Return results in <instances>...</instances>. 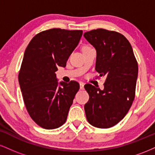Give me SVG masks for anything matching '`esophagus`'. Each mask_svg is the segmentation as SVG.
Masks as SVG:
<instances>
[{"instance_id": "esophagus-1", "label": "esophagus", "mask_w": 155, "mask_h": 155, "mask_svg": "<svg viewBox=\"0 0 155 155\" xmlns=\"http://www.w3.org/2000/svg\"><path fill=\"white\" fill-rule=\"evenodd\" d=\"M79 84H80V89H81V90H83L84 85V83L83 82H80Z\"/></svg>"}]
</instances>
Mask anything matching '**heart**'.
<instances>
[{
    "mask_svg": "<svg viewBox=\"0 0 155 155\" xmlns=\"http://www.w3.org/2000/svg\"><path fill=\"white\" fill-rule=\"evenodd\" d=\"M87 47H88V46H85V47H84L83 48H87Z\"/></svg>",
    "mask_w": 155,
    "mask_h": 155,
    "instance_id": "b5f03b06",
    "label": "heart"
}]
</instances>
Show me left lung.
Listing matches in <instances>:
<instances>
[{"mask_svg":"<svg viewBox=\"0 0 155 155\" xmlns=\"http://www.w3.org/2000/svg\"><path fill=\"white\" fill-rule=\"evenodd\" d=\"M97 51L95 71L106 76L104 89L84 85L90 98L84 105L87 120L98 128H109L125 117L136 94L138 63L133 48L123 35L96 29L84 33Z\"/></svg>","mask_w":155,"mask_h":155,"instance_id":"obj_1","label":"left lung"}]
</instances>
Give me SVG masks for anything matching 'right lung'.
<instances>
[{
  "instance_id": "right-lung-1",
  "label": "right lung",
  "mask_w": 155,
  "mask_h": 155,
  "mask_svg": "<svg viewBox=\"0 0 155 155\" xmlns=\"http://www.w3.org/2000/svg\"><path fill=\"white\" fill-rule=\"evenodd\" d=\"M82 31L52 28L35 35L25 51L18 79L23 101L32 120L40 127H60L67 120L79 84L62 81L55 72L66 62L82 35Z\"/></svg>"
}]
</instances>
